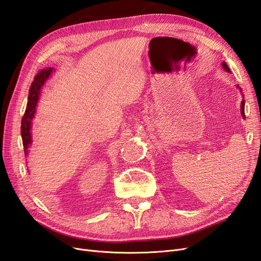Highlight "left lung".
I'll list each match as a JSON object with an SVG mask.
<instances>
[{"mask_svg":"<svg viewBox=\"0 0 261 261\" xmlns=\"http://www.w3.org/2000/svg\"><path fill=\"white\" fill-rule=\"evenodd\" d=\"M222 67L225 69V72H227V73H230V72H231L230 68H228V66L226 65V63H225V62H223V63H222ZM236 87H238V88H239V89H240V91H241V93H242V89L240 88V86H239V85H236ZM242 96H244V94H242ZM241 113H242L243 118H245V101H244V99L242 100V103H241Z\"/></svg>","mask_w":261,"mask_h":261,"instance_id":"obj_1","label":"left lung"}]
</instances>
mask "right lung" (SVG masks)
<instances>
[{"mask_svg":"<svg viewBox=\"0 0 261 261\" xmlns=\"http://www.w3.org/2000/svg\"><path fill=\"white\" fill-rule=\"evenodd\" d=\"M53 72H54V68L52 67L40 70V72L36 75L35 81L33 82V84H31V87L29 89L28 102H27L25 114H23L22 120H21V132H20L21 138H22V146H23V150H25L26 156L28 155L29 148L31 146V143H33L31 126H33V120L37 111V105L39 102V99H40V94H41L43 86L52 76Z\"/></svg>","mask_w":261,"mask_h":261,"instance_id":"right-lung-1","label":"right lung"}]
</instances>
